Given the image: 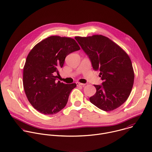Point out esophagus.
<instances>
[{"label": "esophagus", "mask_w": 152, "mask_h": 152, "mask_svg": "<svg viewBox=\"0 0 152 152\" xmlns=\"http://www.w3.org/2000/svg\"><path fill=\"white\" fill-rule=\"evenodd\" d=\"M76 85H77V86H84L85 84L82 83H80V82H76Z\"/></svg>", "instance_id": "obj_1"}]
</instances>
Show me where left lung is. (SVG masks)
Returning <instances> with one entry per match:
<instances>
[{"label": "left lung", "mask_w": 152, "mask_h": 152, "mask_svg": "<svg viewBox=\"0 0 152 152\" xmlns=\"http://www.w3.org/2000/svg\"><path fill=\"white\" fill-rule=\"evenodd\" d=\"M91 60L93 69L99 70L103 81L94 85L96 93L89 98L91 103L109 112L123 104L129 97L134 73L128 55L116 43L103 35L75 37Z\"/></svg>", "instance_id": "8db88e82"}]
</instances>
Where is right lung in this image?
I'll return each mask as SVG.
<instances>
[{"label":"right lung","mask_w":152,"mask_h":152,"mask_svg":"<svg viewBox=\"0 0 152 152\" xmlns=\"http://www.w3.org/2000/svg\"><path fill=\"white\" fill-rule=\"evenodd\" d=\"M80 48L75 39L52 36L36 44L27 56L23 69V86L28 102L39 112L53 115L67 104L76 83L56 81L65 58Z\"/></svg>","instance_id":"1"}]
</instances>
